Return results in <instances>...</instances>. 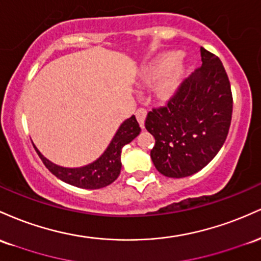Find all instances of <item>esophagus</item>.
Listing matches in <instances>:
<instances>
[{
  "instance_id": "esophagus-1",
  "label": "esophagus",
  "mask_w": 261,
  "mask_h": 261,
  "mask_svg": "<svg viewBox=\"0 0 261 261\" xmlns=\"http://www.w3.org/2000/svg\"><path fill=\"white\" fill-rule=\"evenodd\" d=\"M136 117H137V121H138L140 127L144 128L146 110H144V108H138V110H137V112H136Z\"/></svg>"
}]
</instances>
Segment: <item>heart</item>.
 Masks as SVG:
<instances>
[{"instance_id":"heart-1","label":"heart","mask_w":261,"mask_h":261,"mask_svg":"<svg viewBox=\"0 0 261 261\" xmlns=\"http://www.w3.org/2000/svg\"><path fill=\"white\" fill-rule=\"evenodd\" d=\"M185 72V63L177 58L176 53H165L143 70V80L146 83L156 81L154 95L160 101H169L176 93Z\"/></svg>"}]
</instances>
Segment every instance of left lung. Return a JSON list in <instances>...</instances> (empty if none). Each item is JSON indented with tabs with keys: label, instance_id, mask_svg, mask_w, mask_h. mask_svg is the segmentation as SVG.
Segmentation results:
<instances>
[{
	"label": "left lung",
	"instance_id": "1",
	"mask_svg": "<svg viewBox=\"0 0 261 261\" xmlns=\"http://www.w3.org/2000/svg\"><path fill=\"white\" fill-rule=\"evenodd\" d=\"M202 65L185 79L174 97L153 108L145 128L155 138L150 156L168 177L194 175L222 148L232 121L229 79L215 54L200 49Z\"/></svg>",
	"mask_w": 261,
	"mask_h": 261
}]
</instances>
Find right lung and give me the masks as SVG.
<instances>
[{"label": "right lung", "mask_w": 261, "mask_h": 261, "mask_svg": "<svg viewBox=\"0 0 261 261\" xmlns=\"http://www.w3.org/2000/svg\"><path fill=\"white\" fill-rule=\"evenodd\" d=\"M139 132L140 127L136 117L132 116L130 118L125 119L118 128V130L116 132L115 137L111 140L103 154L97 160L89 165L83 166V168H61L44 158L36 146L34 149L46 169L61 181L69 184V185L80 187V189L96 190L111 185L113 181L117 180L122 168L121 154L123 146L136 138Z\"/></svg>", "instance_id": "obj_1"}]
</instances>
